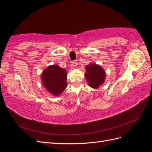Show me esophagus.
I'll return each mask as SVG.
<instances>
[{
    "instance_id": "esophagus-1",
    "label": "esophagus",
    "mask_w": 152,
    "mask_h": 152,
    "mask_svg": "<svg viewBox=\"0 0 152 152\" xmlns=\"http://www.w3.org/2000/svg\"><path fill=\"white\" fill-rule=\"evenodd\" d=\"M72 66L73 67H76L77 66V61H73L72 62Z\"/></svg>"
}]
</instances>
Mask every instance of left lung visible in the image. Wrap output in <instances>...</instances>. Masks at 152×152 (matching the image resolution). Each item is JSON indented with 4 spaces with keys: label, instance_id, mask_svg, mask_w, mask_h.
Listing matches in <instances>:
<instances>
[{
    "label": "left lung",
    "instance_id": "1",
    "mask_svg": "<svg viewBox=\"0 0 152 152\" xmlns=\"http://www.w3.org/2000/svg\"><path fill=\"white\" fill-rule=\"evenodd\" d=\"M86 79L92 88L97 89L104 82L106 77L103 69L96 64H90L86 66Z\"/></svg>",
    "mask_w": 152,
    "mask_h": 152
}]
</instances>
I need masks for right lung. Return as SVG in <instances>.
I'll use <instances>...</instances> for the list:
<instances>
[{
    "instance_id": "right-lung-1",
    "label": "right lung",
    "mask_w": 152,
    "mask_h": 152,
    "mask_svg": "<svg viewBox=\"0 0 152 152\" xmlns=\"http://www.w3.org/2000/svg\"><path fill=\"white\" fill-rule=\"evenodd\" d=\"M67 73L65 69L58 65H50L41 75L42 84L53 95L58 96L67 87Z\"/></svg>"
}]
</instances>
